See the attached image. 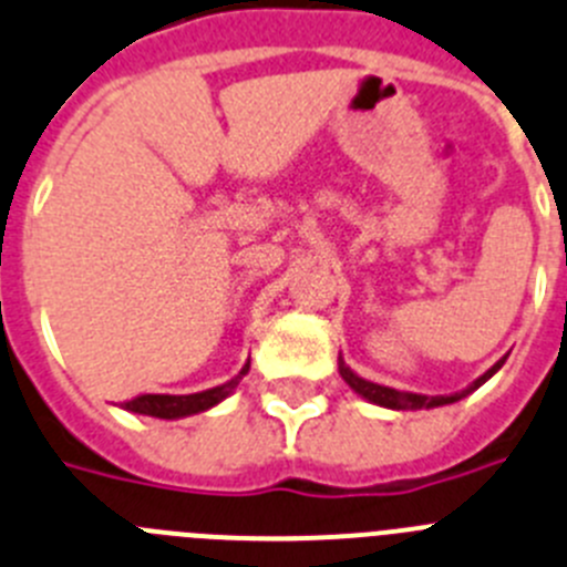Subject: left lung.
<instances>
[{"label": "left lung", "mask_w": 567, "mask_h": 567, "mask_svg": "<svg viewBox=\"0 0 567 567\" xmlns=\"http://www.w3.org/2000/svg\"><path fill=\"white\" fill-rule=\"evenodd\" d=\"M508 355H503V359L497 361L494 367H488L486 372H483L481 379H474L472 384L466 386V390L461 392H452V395H421V392H406V390H395V386H384V384H375V381H367L361 379L359 372H353L350 367L344 364V359L339 355V375L347 381V386L353 392H359L364 401H370V404L375 406H384V410H435V406H446V404H455V401H461V398L472 395L477 386L486 384L488 379H492L494 372L499 370V367L506 364Z\"/></svg>", "instance_id": "1"}]
</instances>
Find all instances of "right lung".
I'll list each match as a JSON object with an SVG mask.
<instances>
[{
	"label": "right lung",
	"mask_w": 567,
	"mask_h": 567,
	"mask_svg": "<svg viewBox=\"0 0 567 567\" xmlns=\"http://www.w3.org/2000/svg\"><path fill=\"white\" fill-rule=\"evenodd\" d=\"M251 370V361L243 364V370L234 375L231 381L220 386H212V390L203 392H192V395H137L132 401H126L124 410L135 412V415H152V417H163V421H177V417H188L197 415V412H206L212 406H217L220 401H226L237 384L243 381V375Z\"/></svg>",
	"instance_id": "obj_1"
}]
</instances>
